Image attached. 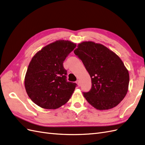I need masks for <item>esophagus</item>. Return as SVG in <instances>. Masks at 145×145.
<instances>
[{"label":"esophagus","mask_w":145,"mask_h":145,"mask_svg":"<svg viewBox=\"0 0 145 145\" xmlns=\"http://www.w3.org/2000/svg\"><path fill=\"white\" fill-rule=\"evenodd\" d=\"M76 83L78 85V86H80V80H77L76 81Z\"/></svg>","instance_id":"34e87169"}]
</instances>
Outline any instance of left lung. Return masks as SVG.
<instances>
[{
    "instance_id": "left-lung-1",
    "label": "left lung",
    "mask_w": 145,
    "mask_h": 145,
    "mask_svg": "<svg viewBox=\"0 0 145 145\" xmlns=\"http://www.w3.org/2000/svg\"><path fill=\"white\" fill-rule=\"evenodd\" d=\"M74 54L85 65L91 78L92 88L83 95L99 110L116 107L128 91V70L115 52L100 43L91 41L77 45Z\"/></svg>"
}]
</instances>
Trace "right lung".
Segmentation results:
<instances>
[{
    "label": "right lung",
    "instance_id": "right-lung-1",
    "mask_svg": "<svg viewBox=\"0 0 145 145\" xmlns=\"http://www.w3.org/2000/svg\"><path fill=\"white\" fill-rule=\"evenodd\" d=\"M76 46V43L71 41L56 40L33 57L24 83L29 97L39 106L57 109L71 98L76 84L67 81V72L63 63Z\"/></svg>",
    "mask_w": 145,
    "mask_h": 145
}]
</instances>
